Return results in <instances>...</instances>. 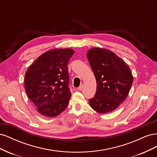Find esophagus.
Masks as SVG:
<instances>
[{
	"label": "esophagus",
	"instance_id": "esophagus-1",
	"mask_svg": "<svg viewBox=\"0 0 157 157\" xmlns=\"http://www.w3.org/2000/svg\"><path fill=\"white\" fill-rule=\"evenodd\" d=\"M83 89V85H80V86L77 88L78 90H79V91H80V90H82Z\"/></svg>",
	"mask_w": 157,
	"mask_h": 157
}]
</instances>
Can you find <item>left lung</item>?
<instances>
[{"mask_svg": "<svg viewBox=\"0 0 157 157\" xmlns=\"http://www.w3.org/2000/svg\"><path fill=\"white\" fill-rule=\"evenodd\" d=\"M87 58L96 77L97 88L90 105L99 113H110L124 101L129 94L133 76L128 65L113 52L93 48Z\"/></svg>", "mask_w": 157, "mask_h": 157, "instance_id": "obj_1", "label": "left lung"}]
</instances>
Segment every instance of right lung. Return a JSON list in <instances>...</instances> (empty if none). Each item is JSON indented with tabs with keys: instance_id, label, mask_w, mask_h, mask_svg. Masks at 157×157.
I'll use <instances>...</instances> for the list:
<instances>
[{
	"instance_id": "obj_1",
	"label": "right lung",
	"mask_w": 157,
	"mask_h": 157,
	"mask_svg": "<svg viewBox=\"0 0 157 157\" xmlns=\"http://www.w3.org/2000/svg\"><path fill=\"white\" fill-rule=\"evenodd\" d=\"M74 52L69 48L49 50L27 70L25 91L42 115L54 117L67 107L71 96L67 64Z\"/></svg>"
}]
</instances>
